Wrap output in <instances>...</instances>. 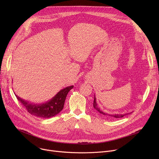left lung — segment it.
I'll return each instance as SVG.
<instances>
[{"label": "left lung", "instance_id": "8db88e82", "mask_svg": "<svg viewBox=\"0 0 159 159\" xmlns=\"http://www.w3.org/2000/svg\"><path fill=\"white\" fill-rule=\"evenodd\" d=\"M93 107L94 109L99 113L101 114L102 116H104V117L107 118V119H119V118H122L123 116H126L129 115V113H125V114H118V113H115V114H109L107 113L104 112V111H102L101 108L99 107V106H98L97 102H96V98H95V95L94 97V101H93ZM132 113V112H131Z\"/></svg>", "mask_w": 159, "mask_h": 159}]
</instances>
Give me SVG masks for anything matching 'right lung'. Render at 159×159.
I'll use <instances>...</instances> for the list:
<instances>
[{"instance_id": "right-lung-1", "label": "right lung", "mask_w": 159, "mask_h": 159, "mask_svg": "<svg viewBox=\"0 0 159 159\" xmlns=\"http://www.w3.org/2000/svg\"><path fill=\"white\" fill-rule=\"evenodd\" d=\"M73 88V86H71L61 89L49 101L40 104H31L17 95H15V96L31 115L40 118L48 119L57 115L62 110L67 95Z\"/></svg>"}]
</instances>
